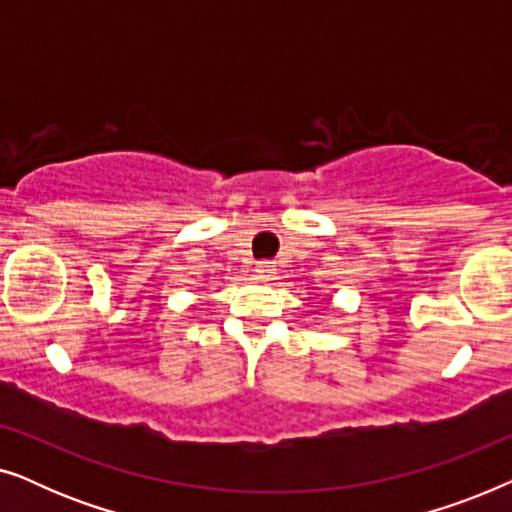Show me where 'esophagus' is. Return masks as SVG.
I'll return each instance as SVG.
<instances>
[{
    "instance_id": "esophagus-1",
    "label": "esophagus",
    "mask_w": 512,
    "mask_h": 512,
    "mask_svg": "<svg viewBox=\"0 0 512 512\" xmlns=\"http://www.w3.org/2000/svg\"><path fill=\"white\" fill-rule=\"evenodd\" d=\"M272 270H275V265H272L270 261H258V263H256V275L268 277Z\"/></svg>"
}]
</instances>
